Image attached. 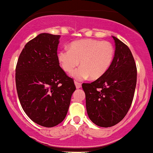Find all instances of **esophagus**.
<instances>
[{
    "label": "esophagus",
    "instance_id": "esophagus-1",
    "mask_svg": "<svg viewBox=\"0 0 153 153\" xmlns=\"http://www.w3.org/2000/svg\"><path fill=\"white\" fill-rule=\"evenodd\" d=\"M74 85H75V86H76V88H80L81 87H82L81 83L78 82H74Z\"/></svg>",
    "mask_w": 153,
    "mask_h": 153
}]
</instances>
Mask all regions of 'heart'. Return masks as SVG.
Masks as SVG:
<instances>
[{"label":"heart","instance_id":"obj_1","mask_svg":"<svg viewBox=\"0 0 153 153\" xmlns=\"http://www.w3.org/2000/svg\"><path fill=\"white\" fill-rule=\"evenodd\" d=\"M115 51L108 41L95 39H83L73 41L68 49L57 52V61L61 68L67 73L72 72L79 66L72 76L83 80L90 76L91 79H98L104 75L114 61Z\"/></svg>","mask_w":153,"mask_h":153}]
</instances>
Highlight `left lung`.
Masks as SVG:
<instances>
[{
  "label": "left lung",
  "instance_id": "8db88e82",
  "mask_svg": "<svg viewBox=\"0 0 153 153\" xmlns=\"http://www.w3.org/2000/svg\"><path fill=\"white\" fill-rule=\"evenodd\" d=\"M115 54L104 75L93 82L83 83L88 116L97 126L112 127L126 116L137 82L134 57L127 45L113 36Z\"/></svg>",
  "mask_w": 153,
  "mask_h": 153
}]
</instances>
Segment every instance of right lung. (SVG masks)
Wrapping results in <instances>:
<instances>
[{"label":"right lung","mask_w":153,"mask_h":153,"mask_svg":"<svg viewBox=\"0 0 153 153\" xmlns=\"http://www.w3.org/2000/svg\"><path fill=\"white\" fill-rule=\"evenodd\" d=\"M61 36L41 33L25 44L15 69L18 96L31 120L52 128L65 120L76 89L57 61Z\"/></svg>","instance_id":"1"}]
</instances>
